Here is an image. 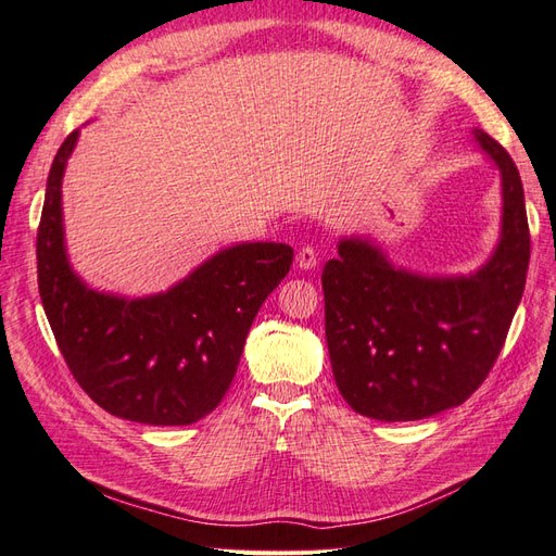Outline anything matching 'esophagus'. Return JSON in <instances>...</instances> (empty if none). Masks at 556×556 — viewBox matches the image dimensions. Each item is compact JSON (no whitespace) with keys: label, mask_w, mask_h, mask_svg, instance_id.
I'll list each match as a JSON object with an SVG mask.
<instances>
[{"label":"esophagus","mask_w":556,"mask_h":556,"mask_svg":"<svg viewBox=\"0 0 556 556\" xmlns=\"http://www.w3.org/2000/svg\"><path fill=\"white\" fill-rule=\"evenodd\" d=\"M296 265H299L301 269H313V267L317 265V253H315V248H311V245L301 248L299 255H296Z\"/></svg>","instance_id":"34e87169"}]
</instances>
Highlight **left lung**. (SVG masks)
<instances>
[{
	"label": "left lung",
	"mask_w": 556,
	"mask_h": 556,
	"mask_svg": "<svg viewBox=\"0 0 556 556\" xmlns=\"http://www.w3.org/2000/svg\"><path fill=\"white\" fill-rule=\"evenodd\" d=\"M478 150L500 172L502 229L470 275L396 267L368 236H344L323 269L329 361L346 404L382 422L460 406L485 382L521 303L530 260L523 184L485 131Z\"/></svg>",
	"instance_id": "1"
}]
</instances>
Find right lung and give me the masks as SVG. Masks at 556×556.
I'll return each instance as SVG.
<instances>
[{
  "mask_svg": "<svg viewBox=\"0 0 556 556\" xmlns=\"http://www.w3.org/2000/svg\"><path fill=\"white\" fill-rule=\"evenodd\" d=\"M71 134L47 176L38 287L59 351L100 408L146 425H191L219 406L260 305L287 277V243H236L167 291L128 299L90 289L68 263L62 181Z\"/></svg>",
  "mask_w": 556,
  "mask_h": 556,
  "instance_id": "obj_1",
  "label": "right lung"
}]
</instances>
